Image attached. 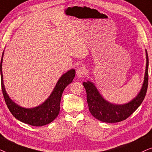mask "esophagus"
<instances>
[{
    "label": "esophagus",
    "mask_w": 152,
    "mask_h": 152,
    "mask_svg": "<svg viewBox=\"0 0 152 152\" xmlns=\"http://www.w3.org/2000/svg\"><path fill=\"white\" fill-rule=\"evenodd\" d=\"M86 72H87V69L85 66H80V67L77 69V71H76V75H77V77L78 78L83 77V76L86 74Z\"/></svg>",
    "instance_id": "obj_1"
}]
</instances>
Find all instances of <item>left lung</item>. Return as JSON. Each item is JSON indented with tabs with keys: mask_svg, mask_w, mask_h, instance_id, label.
<instances>
[{
	"mask_svg": "<svg viewBox=\"0 0 152 152\" xmlns=\"http://www.w3.org/2000/svg\"><path fill=\"white\" fill-rule=\"evenodd\" d=\"M145 52L146 69L142 88L137 96L126 104H114L108 102L102 96L92 82L88 80L83 83L86 90L89 110L93 117L106 123L119 122L128 118L140 106L146 95L148 87L149 59L147 50H145Z\"/></svg>",
	"mask_w": 152,
	"mask_h": 152,
	"instance_id": "1",
	"label": "left lung"
}]
</instances>
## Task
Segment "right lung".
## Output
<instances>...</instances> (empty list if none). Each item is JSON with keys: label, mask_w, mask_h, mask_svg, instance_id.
I'll use <instances>...</instances> for the list:
<instances>
[{"label": "right lung", "mask_w": 152, "mask_h": 152, "mask_svg": "<svg viewBox=\"0 0 152 152\" xmlns=\"http://www.w3.org/2000/svg\"><path fill=\"white\" fill-rule=\"evenodd\" d=\"M3 55L4 51L2 55L0 65L2 91L6 104L13 116L22 122L35 126H44L53 122L59 114L62 92L66 87L72 82L76 74V71L72 69L62 75L50 96L39 106L30 108H23L13 102L8 96L5 90L2 72Z\"/></svg>", "instance_id": "obj_1"}]
</instances>
